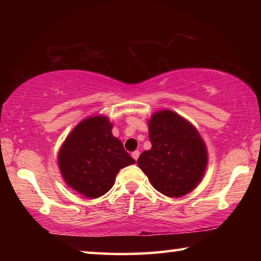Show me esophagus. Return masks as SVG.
I'll list each match as a JSON object with an SVG mask.
<instances>
[{"instance_id":"esophagus-1","label":"esophagus","mask_w":261,"mask_h":261,"mask_svg":"<svg viewBox=\"0 0 261 261\" xmlns=\"http://www.w3.org/2000/svg\"><path fill=\"white\" fill-rule=\"evenodd\" d=\"M139 151H135V152H132V154H131V156L132 158H134L135 159V160L137 161V160H138V158H139Z\"/></svg>"}]
</instances>
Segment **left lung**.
I'll use <instances>...</instances> for the list:
<instances>
[{
  "mask_svg": "<svg viewBox=\"0 0 261 261\" xmlns=\"http://www.w3.org/2000/svg\"><path fill=\"white\" fill-rule=\"evenodd\" d=\"M147 123L152 147L140 154L137 165L165 196L179 198L190 193L201 182L208 163L199 131L169 109L153 113Z\"/></svg>",
  "mask_w": 261,
  "mask_h": 261,
  "instance_id": "8db88e82",
  "label": "left lung"
}]
</instances>
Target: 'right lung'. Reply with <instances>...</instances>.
Listing matches in <instances>:
<instances>
[{
    "mask_svg": "<svg viewBox=\"0 0 261 261\" xmlns=\"http://www.w3.org/2000/svg\"><path fill=\"white\" fill-rule=\"evenodd\" d=\"M107 116L84 118L65 138L57 154L62 177L86 198H99L113 188L122 168L136 162L113 136Z\"/></svg>",
    "mask_w": 261,
    "mask_h": 261,
    "instance_id": "right-lung-1",
    "label": "right lung"
}]
</instances>
